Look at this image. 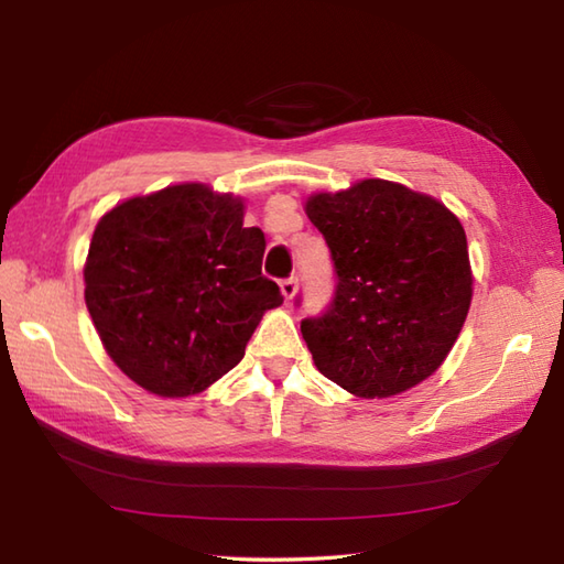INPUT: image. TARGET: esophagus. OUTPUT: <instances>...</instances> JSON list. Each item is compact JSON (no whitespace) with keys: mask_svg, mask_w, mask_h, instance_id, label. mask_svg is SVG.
Segmentation results:
<instances>
[{"mask_svg":"<svg viewBox=\"0 0 564 564\" xmlns=\"http://www.w3.org/2000/svg\"><path fill=\"white\" fill-rule=\"evenodd\" d=\"M281 293H283L285 301H293L295 293H297V279H295V275H291V279H283V281H281Z\"/></svg>","mask_w":564,"mask_h":564,"instance_id":"esophagus-1","label":"esophagus"}]
</instances>
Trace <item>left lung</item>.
<instances>
[{
  "label": "left lung",
  "mask_w": 564,
  "mask_h": 564,
  "mask_svg": "<svg viewBox=\"0 0 564 564\" xmlns=\"http://www.w3.org/2000/svg\"><path fill=\"white\" fill-rule=\"evenodd\" d=\"M305 213L339 279L327 313L301 322L319 373L366 400L436 373L473 301L460 220L434 196L386 178L313 194Z\"/></svg>",
  "instance_id": "1"
}]
</instances>
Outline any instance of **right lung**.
<instances>
[{"mask_svg": "<svg viewBox=\"0 0 564 564\" xmlns=\"http://www.w3.org/2000/svg\"><path fill=\"white\" fill-rule=\"evenodd\" d=\"M245 200L206 184L135 196L104 215L84 263V301L106 354L160 398H188L232 370L279 285Z\"/></svg>", "mask_w": 564, "mask_h": 564, "instance_id": "add662e5", "label": "right lung"}]
</instances>
